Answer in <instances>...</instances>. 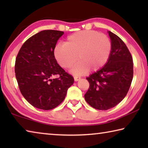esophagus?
<instances>
[{
  "label": "esophagus",
  "instance_id": "esophagus-1",
  "mask_svg": "<svg viewBox=\"0 0 148 148\" xmlns=\"http://www.w3.org/2000/svg\"><path fill=\"white\" fill-rule=\"evenodd\" d=\"M81 78V77H80L79 76H74V81L75 82H77V81H78V80Z\"/></svg>",
  "mask_w": 148,
  "mask_h": 148
}]
</instances>
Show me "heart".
<instances>
[{
	"mask_svg": "<svg viewBox=\"0 0 148 148\" xmlns=\"http://www.w3.org/2000/svg\"><path fill=\"white\" fill-rule=\"evenodd\" d=\"M112 52V42L106 34L96 31H82L70 35L64 44H59L54 56L62 68L69 69L77 59L72 72L82 74L88 69L97 71L107 63Z\"/></svg>",
	"mask_w": 148,
	"mask_h": 148,
	"instance_id": "1",
	"label": "heart"
}]
</instances>
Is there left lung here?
Wrapping results in <instances>:
<instances>
[{"label": "left lung", "instance_id": "1", "mask_svg": "<svg viewBox=\"0 0 148 148\" xmlns=\"http://www.w3.org/2000/svg\"><path fill=\"white\" fill-rule=\"evenodd\" d=\"M112 52L107 63L87 77L89 87L84 97L95 109L107 110L126 96L133 77V62L128 47L113 32L108 31Z\"/></svg>", "mask_w": 148, "mask_h": 148}]
</instances>
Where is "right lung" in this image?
<instances>
[{
    "label": "right lung",
    "instance_id": "add662e5",
    "mask_svg": "<svg viewBox=\"0 0 148 148\" xmlns=\"http://www.w3.org/2000/svg\"><path fill=\"white\" fill-rule=\"evenodd\" d=\"M64 32L44 30L27 40L17 53L15 73L21 94L32 106L51 110L61 103L74 77L57 63V42ZM54 75L57 79H52Z\"/></svg>",
    "mask_w": 148,
    "mask_h": 148
}]
</instances>
